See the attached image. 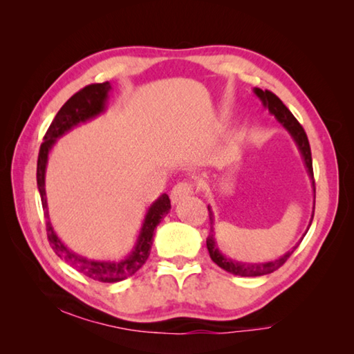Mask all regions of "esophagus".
<instances>
[{"label": "esophagus", "instance_id": "34e87169", "mask_svg": "<svg viewBox=\"0 0 354 354\" xmlns=\"http://www.w3.org/2000/svg\"><path fill=\"white\" fill-rule=\"evenodd\" d=\"M192 194H194V184L189 181H181L176 185H173V189L170 192V200L173 205H176V203L185 200Z\"/></svg>", "mask_w": 354, "mask_h": 354}]
</instances>
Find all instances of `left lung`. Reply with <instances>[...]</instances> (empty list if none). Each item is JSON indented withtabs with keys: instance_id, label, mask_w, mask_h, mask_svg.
<instances>
[{
	"instance_id": "8db88e82",
	"label": "left lung",
	"mask_w": 354,
	"mask_h": 354,
	"mask_svg": "<svg viewBox=\"0 0 354 354\" xmlns=\"http://www.w3.org/2000/svg\"><path fill=\"white\" fill-rule=\"evenodd\" d=\"M254 93L259 97V100L262 101V104L267 107L268 111H270L272 115H274V118L278 120V122L283 124V127L289 131L290 136L293 137V140L297 142L299 153L303 156V160H304V165H306L308 173L310 179H313V185H314V200H315V181H314V170H313V156H310V147H309V140H308V136L304 133V129L301 124L298 123V120L293 117V113L287 109L286 104L281 101L277 95L270 91H261V88H254ZM314 207H315V201H314ZM207 211H209V221H211V232H209V236L206 239V245H207V251H209V256H211V259L217 263L220 268H223V270L230 272L232 274H237V277H262V274H268V273H273L274 270H278V268L283 266V263L289 259L290 254L293 253L298 248L299 241L295 247H293L290 251H287L284 256H281L279 259L277 261H270V262H259V263H247V262H237V261H232L231 257H226L220 253V250L217 247V243H215V237H214V214L211 211V207L207 206ZM313 218H314V214H313ZM313 218H310V223H313ZM310 226V225H309ZM309 230V227H308ZM308 232V231H306ZM306 236V234H304Z\"/></svg>"
}]
</instances>
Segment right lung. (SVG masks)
Instances as JSON below:
<instances>
[{
	"mask_svg": "<svg viewBox=\"0 0 354 354\" xmlns=\"http://www.w3.org/2000/svg\"><path fill=\"white\" fill-rule=\"evenodd\" d=\"M111 84L109 82H101V84H91L81 88L80 92H76L67 103H65L61 111L56 113L55 120H53L50 128H48L46 134L44 137V142L40 145L39 159H37V187L40 192L41 198V207L45 211L46 218V236L50 241L51 248L55 250V253L61 257L62 261L68 263L70 267H73L86 277L92 278L100 283H118L123 281L139 270V268L147 262L149 251H151L153 245V234L156 226L160 223L167 214L170 211V198L169 195L164 194L156 200L151 206H149L148 212L143 220L142 230L139 239L134 250L131 251L128 257H124L123 261H92L86 259L80 254L73 253L61 242V239L56 236L55 230H53L50 215H48V205H46V194H45V170L48 162V154L50 149L55 145L59 137L64 136L67 131H70L73 127L80 123L87 122V120L95 118L104 111L107 93L111 92Z\"/></svg>",
	"mask_w": 354,
	"mask_h": 354,
	"instance_id": "add662e5",
	"label": "right lung"
}]
</instances>
